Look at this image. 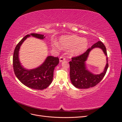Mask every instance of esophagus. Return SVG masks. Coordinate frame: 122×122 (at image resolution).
<instances>
[{
	"label": "esophagus",
	"instance_id": "34e87169",
	"mask_svg": "<svg viewBox=\"0 0 122 122\" xmlns=\"http://www.w3.org/2000/svg\"><path fill=\"white\" fill-rule=\"evenodd\" d=\"M65 60H66L65 57L64 56H61L60 57V62H62V61H65Z\"/></svg>",
	"mask_w": 122,
	"mask_h": 122
}]
</instances>
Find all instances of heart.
Instances as JSON below:
<instances>
[{
  "label": "heart",
  "instance_id": "obj_1",
  "mask_svg": "<svg viewBox=\"0 0 122 122\" xmlns=\"http://www.w3.org/2000/svg\"><path fill=\"white\" fill-rule=\"evenodd\" d=\"M59 44L56 41L52 43V47L55 48H71L70 53L72 55H78L86 51L88 43L86 39L81 38L76 36H62L59 39Z\"/></svg>",
  "mask_w": 122,
  "mask_h": 122
}]
</instances>
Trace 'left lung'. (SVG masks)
Returning a JSON list of instances; mask_svg holds the SVG:
<instances>
[{"label": "left lung", "mask_w": 122, "mask_h": 122, "mask_svg": "<svg viewBox=\"0 0 122 122\" xmlns=\"http://www.w3.org/2000/svg\"><path fill=\"white\" fill-rule=\"evenodd\" d=\"M95 47L101 49L107 56V64L104 71L100 75H94L86 69L85 61L90 51ZM70 76L73 86L78 88H88L94 87L99 83L104 77L108 67V57L106 47L101 41L94 44L86 52L78 56L73 57L69 61Z\"/></svg>", "instance_id": "left-lung-1"}]
</instances>
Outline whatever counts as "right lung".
Returning <instances> with one entry per match:
<instances>
[{
	"mask_svg": "<svg viewBox=\"0 0 122 122\" xmlns=\"http://www.w3.org/2000/svg\"><path fill=\"white\" fill-rule=\"evenodd\" d=\"M30 36L41 40L45 38L43 35L31 34L25 36L20 41L14 52V71L17 78L25 86L32 89L42 90L46 88L52 82L54 70L59 63V58L57 57L48 56L45 61L38 68L31 70H27L23 68L19 61V51L23 42Z\"/></svg>",
	"mask_w": 122,
	"mask_h": 122,
	"instance_id": "right-lung-1",
	"label": "right lung"
}]
</instances>
